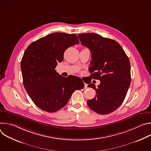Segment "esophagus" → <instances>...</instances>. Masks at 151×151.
<instances>
[{
	"label": "esophagus",
	"mask_w": 151,
	"mask_h": 151,
	"mask_svg": "<svg viewBox=\"0 0 151 151\" xmlns=\"http://www.w3.org/2000/svg\"><path fill=\"white\" fill-rule=\"evenodd\" d=\"M85 88H87V84L85 83Z\"/></svg>",
	"instance_id": "obj_1"
}]
</instances>
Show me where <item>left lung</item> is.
Wrapping results in <instances>:
<instances>
[{"instance_id": "left-lung-1", "label": "left lung", "mask_w": 151, "mask_h": 151, "mask_svg": "<svg viewBox=\"0 0 151 151\" xmlns=\"http://www.w3.org/2000/svg\"><path fill=\"white\" fill-rule=\"evenodd\" d=\"M82 45L91 53V78L99 79L96 88L91 83L97 94L87 101L90 109L100 115L110 114L124 101L131 82L130 63L123 48L111 39L94 33L78 35Z\"/></svg>"}]
</instances>
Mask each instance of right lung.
<instances>
[{"label": "right lung", "instance_id": "right-lung-1", "mask_svg": "<svg viewBox=\"0 0 151 151\" xmlns=\"http://www.w3.org/2000/svg\"><path fill=\"white\" fill-rule=\"evenodd\" d=\"M75 34L54 33L32 42L21 61L24 87L34 103L43 111L56 112L65 106L76 90L82 89V80L60 75L55 70L63 60L64 51L78 44Z\"/></svg>", "mask_w": 151, "mask_h": 151}]
</instances>
